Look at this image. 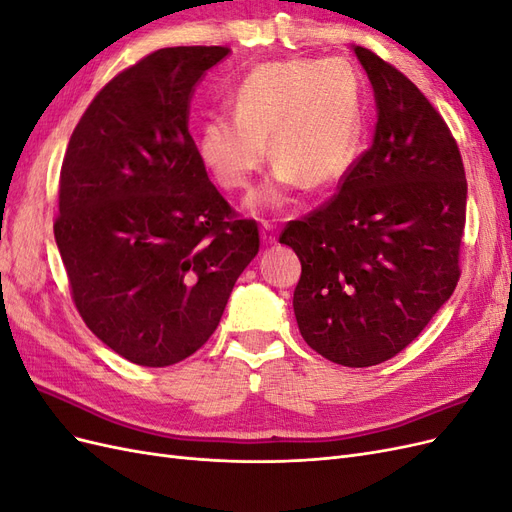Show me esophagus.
I'll use <instances>...</instances> for the list:
<instances>
[{"label": "esophagus", "mask_w": 512, "mask_h": 512, "mask_svg": "<svg viewBox=\"0 0 512 512\" xmlns=\"http://www.w3.org/2000/svg\"><path fill=\"white\" fill-rule=\"evenodd\" d=\"M260 237H262V241H265V243H275L277 241V228H275V224L267 222V220L262 222Z\"/></svg>", "instance_id": "obj_1"}]
</instances>
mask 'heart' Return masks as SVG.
<instances>
[{
	"instance_id": "b5f03b06",
	"label": "heart",
	"mask_w": 512,
	"mask_h": 512,
	"mask_svg": "<svg viewBox=\"0 0 512 512\" xmlns=\"http://www.w3.org/2000/svg\"><path fill=\"white\" fill-rule=\"evenodd\" d=\"M232 115L209 117L196 138L200 164L228 192L250 188L269 143L275 179L252 196L280 209L288 190L329 188L346 175L361 138L359 79L342 59L275 61L252 70L230 98Z\"/></svg>"
}]
</instances>
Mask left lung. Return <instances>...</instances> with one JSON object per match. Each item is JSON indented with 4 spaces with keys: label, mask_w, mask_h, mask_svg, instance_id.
Here are the masks:
<instances>
[{
    "label": "left lung",
    "mask_w": 512,
    "mask_h": 512,
    "mask_svg": "<svg viewBox=\"0 0 512 512\" xmlns=\"http://www.w3.org/2000/svg\"><path fill=\"white\" fill-rule=\"evenodd\" d=\"M376 136L320 207L280 232L301 260L292 307L307 346L371 367L421 335L459 282L468 181L455 136L406 74L356 46Z\"/></svg>",
    "instance_id": "8db88e82"
}]
</instances>
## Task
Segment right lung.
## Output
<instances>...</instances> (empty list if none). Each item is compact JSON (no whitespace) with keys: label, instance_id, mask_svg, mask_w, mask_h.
Listing matches in <instances>:
<instances>
[{"label":"right lung","instance_id":"obj_1","mask_svg":"<svg viewBox=\"0 0 512 512\" xmlns=\"http://www.w3.org/2000/svg\"><path fill=\"white\" fill-rule=\"evenodd\" d=\"M228 46H170L108 81L70 136L53 230L72 301L98 339L143 367L188 359L218 329L258 254L200 164L194 85Z\"/></svg>","mask_w":512,"mask_h":512}]
</instances>
